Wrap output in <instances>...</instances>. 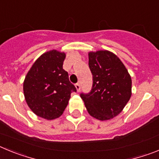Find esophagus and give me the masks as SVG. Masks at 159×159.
Segmentation results:
<instances>
[{
    "instance_id": "esophagus-1",
    "label": "esophagus",
    "mask_w": 159,
    "mask_h": 159,
    "mask_svg": "<svg viewBox=\"0 0 159 159\" xmlns=\"http://www.w3.org/2000/svg\"><path fill=\"white\" fill-rule=\"evenodd\" d=\"M75 88H76L77 92H80V84H76L75 85Z\"/></svg>"
}]
</instances>
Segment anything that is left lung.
<instances>
[{
  "instance_id": "8db88e82",
  "label": "left lung",
  "mask_w": 159,
  "mask_h": 159,
  "mask_svg": "<svg viewBox=\"0 0 159 159\" xmlns=\"http://www.w3.org/2000/svg\"><path fill=\"white\" fill-rule=\"evenodd\" d=\"M93 76L91 92L81 94L87 111L100 121L116 117L131 96V77L120 59L107 50L88 52Z\"/></svg>"
}]
</instances>
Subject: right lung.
Masks as SVG:
<instances>
[{
	"label": "right lung",
	"mask_w": 159,
	"mask_h": 159,
	"mask_svg": "<svg viewBox=\"0 0 159 159\" xmlns=\"http://www.w3.org/2000/svg\"><path fill=\"white\" fill-rule=\"evenodd\" d=\"M66 54L57 50L43 53L32 64L23 84L28 106L37 116L52 120L62 116L71 98L76 92L63 69Z\"/></svg>",
	"instance_id": "1"
}]
</instances>
